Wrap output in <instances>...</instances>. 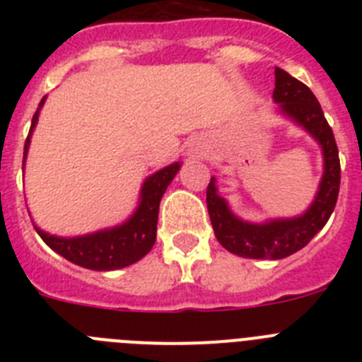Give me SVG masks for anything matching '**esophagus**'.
<instances>
[{
	"label": "esophagus",
	"instance_id": "esophagus-1",
	"mask_svg": "<svg viewBox=\"0 0 362 362\" xmlns=\"http://www.w3.org/2000/svg\"><path fill=\"white\" fill-rule=\"evenodd\" d=\"M190 152H192V153H199V146H196V145H192Z\"/></svg>",
	"mask_w": 362,
	"mask_h": 362
}]
</instances>
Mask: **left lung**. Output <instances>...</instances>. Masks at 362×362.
Wrapping results in <instances>:
<instances>
[{
	"instance_id": "left-lung-1",
	"label": "left lung",
	"mask_w": 362,
	"mask_h": 362,
	"mask_svg": "<svg viewBox=\"0 0 362 362\" xmlns=\"http://www.w3.org/2000/svg\"><path fill=\"white\" fill-rule=\"evenodd\" d=\"M272 98L279 105L284 117L299 124L319 143L325 170L317 194L305 212L264 223H250L235 216L225 197L219 196L216 177L210 179L206 206L217 241L228 252L246 259H284L305 248L330 219L341 185V165L334 132L313 92L305 83L297 81L288 72L276 66V88Z\"/></svg>"
}]
</instances>
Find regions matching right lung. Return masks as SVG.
Segmentation results:
<instances>
[{
    "label": "right lung",
    "instance_id": "1",
    "mask_svg": "<svg viewBox=\"0 0 362 362\" xmlns=\"http://www.w3.org/2000/svg\"><path fill=\"white\" fill-rule=\"evenodd\" d=\"M45 99H47V95L41 99L40 107L32 117L30 132H28L27 141H25L23 166L27 161L32 132L36 129ZM179 168H181V163L175 161L158 170L156 174L148 175L141 187L137 209L121 225L85 233V235H76V238L52 235V233L37 228L36 225H34V228L54 252H57L78 267L98 272L119 270V268L130 267L152 250L153 243H156V230H158L159 203H161L163 194L172 183V179L175 177Z\"/></svg>",
    "mask_w": 362,
    "mask_h": 362
}]
</instances>
